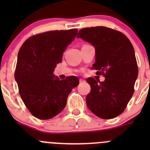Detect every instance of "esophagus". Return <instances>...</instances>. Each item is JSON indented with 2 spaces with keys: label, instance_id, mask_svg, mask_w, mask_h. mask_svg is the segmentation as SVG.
Instances as JSON below:
<instances>
[{
  "label": "esophagus",
  "instance_id": "1",
  "mask_svg": "<svg viewBox=\"0 0 150 150\" xmlns=\"http://www.w3.org/2000/svg\"><path fill=\"white\" fill-rule=\"evenodd\" d=\"M85 82V81L83 79H82V78H81V79H80V83H84Z\"/></svg>",
  "mask_w": 150,
  "mask_h": 150
}]
</instances>
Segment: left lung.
<instances>
[{"label":"left lung","mask_w":150,"mask_h":150,"mask_svg":"<svg viewBox=\"0 0 150 150\" xmlns=\"http://www.w3.org/2000/svg\"><path fill=\"white\" fill-rule=\"evenodd\" d=\"M77 38L93 45L96 51L93 69L105 81L86 79L91 91L86 104L92 112L102 119L120 115L134 92L138 77V66L134 47L129 39L120 31L103 26L83 28Z\"/></svg>","instance_id":"left-lung-1"}]
</instances>
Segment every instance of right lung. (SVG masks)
Instances as JSON below:
<instances>
[{"mask_svg":"<svg viewBox=\"0 0 150 150\" xmlns=\"http://www.w3.org/2000/svg\"><path fill=\"white\" fill-rule=\"evenodd\" d=\"M77 33L71 29L39 33L27 39L19 49L14 78L24 104L37 118L48 120L61 112L69 93L79 84L73 75L59 80L53 75Z\"/></svg>","mask_w":150,"mask_h":150,"instance_id":"obj_1","label":"right lung"}]
</instances>
